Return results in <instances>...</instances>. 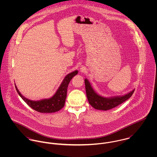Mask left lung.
<instances>
[{"instance_id":"1","label":"left lung","mask_w":157,"mask_h":157,"mask_svg":"<svg viewBox=\"0 0 157 157\" xmlns=\"http://www.w3.org/2000/svg\"><path fill=\"white\" fill-rule=\"evenodd\" d=\"M87 98L90 105L96 109L106 111L117 107L129 99L134 92L135 90L123 96L112 98H105L98 95L91 87L89 81L85 80Z\"/></svg>"}]
</instances>
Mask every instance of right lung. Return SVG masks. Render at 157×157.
Returning <instances> with one entry per match:
<instances>
[{
	"label": "right lung",
	"mask_w": 157,
	"mask_h": 157,
	"mask_svg": "<svg viewBox=\"0 0 157 157\" xmlns=\"http://www.w3.org/2000/svg\"><path fill=\"white\" fill-rule=\"evenodd\" d=\"M77 71L69 73L65 77L63 82L53 97L49 99H44L40 101H32L24 97L15 86L16 90L24 101L34 110L41 113H52L60 110L65 105L67 95V89L69 82L72 77L77 75Z\"/></svg>",
	"instance_id": "1"
}]
</instances>
